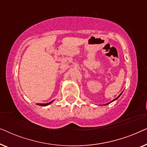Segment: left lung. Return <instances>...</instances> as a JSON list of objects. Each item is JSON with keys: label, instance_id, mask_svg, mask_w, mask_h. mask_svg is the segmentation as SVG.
<instances>
[{"label": "left lung", "instance_id": "obj_1", "mask_svg": "<svg viewBox=\"0 0 147 147\" xmlns=\"http://www.w3.org/2000/svg\"><path fill=\"white\" fill-rule=\"evenodd\" d=\"M120 95H121V94H120V95H119V96H118L117 98H115V99H114V100H112V102H113V101H114V100H116V99H118V97H119V96H120Z\"/></svg>", "mask_w": 147, "mask_h": 147}]
</instances>
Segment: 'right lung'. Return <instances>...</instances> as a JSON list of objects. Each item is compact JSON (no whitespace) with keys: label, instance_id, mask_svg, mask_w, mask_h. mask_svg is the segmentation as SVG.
<instances>
[{"label":"right lung","instance_id":"obj_1","mask_svg":"<svg viewBox=\"0 0 147 147\" xmlns=\"http://www.w3.org/2000/svg\"><path fill=\"white\" fill-rule=\"evenodd\" d=\"M53 102V101H51V102H49V103H47V104H39V106H47V105H49V104H50L51 103V102Z\"/></svg>","mask_w":147,"mask_h":147}]
</instances>
